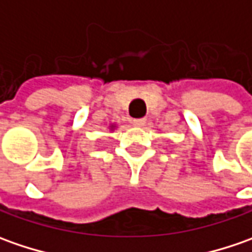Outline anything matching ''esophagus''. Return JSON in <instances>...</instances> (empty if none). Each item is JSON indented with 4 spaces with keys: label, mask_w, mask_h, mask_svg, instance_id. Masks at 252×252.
Listing matches in <instances>:
<instances>
[{
    "label": "esophagus",
    "mask_w": 252,
    "mask_h": 252,
    "mask_svg": "<svg viewBox=\"0 0 252 252\" xmlns=\"http://www.w3.org/2000/svg\"><path fill=\"white\" fill-rule=\"evenodd\" d=\"M131 123H133L134 126H137V127H143V126L146 125V119H133Z\"/></svg>",
    "instance_id": "1"
}]
</instances>
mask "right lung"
<instances>
[{"label": "right lung", "mask_w": 252, "mask_h": 252, "mask_svg": "<svg viewBox=\"0 0 252 252\" xmlns=\"http://www.w3.org/2000/svg\"><path fill=\"white\" fill-rule=\"evenodd\" d=\"M115 127H116V126H115V125H111V126H109V129H111V130H113V129H115Z\"/></svg>", "instance_id": "add662e5"}]
</instances>
